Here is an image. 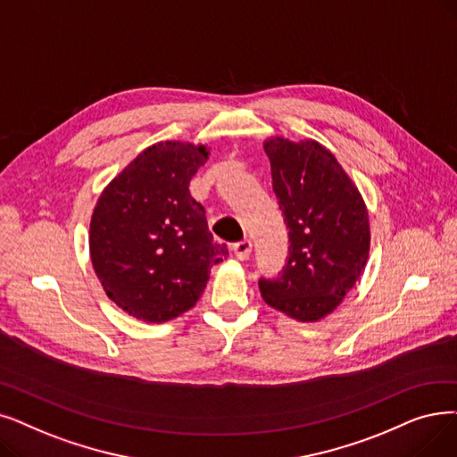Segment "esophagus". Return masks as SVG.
<instances>
[{"label":"esophagus","instance_id":"34e87169","mask_svg":"<svg viewBox=\"0 0 457 457\" xmlns=\"http://www.w3.org/2000/svg\"><path fill=\"white\" fill-rule=\"evenodd\" d=\"M233 253H235L237 260H241V262L248 260L250 253H252V243L248 239H245L241 243H235L233 245Z\"/></svg>","mask_w":457,"mask_h":457}]
</instances>
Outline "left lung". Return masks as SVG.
<instances>
[{
    "mask_svg": "<svg viewBox=\"0 0 457 457\" xmlns=\"http://www.w3.org/2000/svg\"><path fill=\"white\" fill-rule=\"evenodd\" d=\"M272 190L289 229L278 278H262L263 301L299 321H320L359 280L370 252L362 195L334 154L315 140L265 142Z\"/></svg>",
    "mask_w": 457,
    "mask_h": 457,
    "instance_id": "left-lung-1",
    "label": "left lung"
}]
</instances>
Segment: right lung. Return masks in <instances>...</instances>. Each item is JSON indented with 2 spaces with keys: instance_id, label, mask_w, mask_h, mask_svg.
<instances>
[{
  "instance_id": "1",
  "label": "right lung",
  "mask_w": 457,
  "mask_h": 457,
  "mask_svg": "<svg viewBox=\"0 0 457 457\" xmlns=\"http://www.w3.org/2000/svg\"><path fill=\"white\" fill-rule=\"evenodd\" d=\"M205 145L147 147L103 190L89 228L93 269L110 299L136 320L164 323L200 299L211 269L228 255L212 241L205 209L188 185Z\"/></svg>"
}]
</instances>
